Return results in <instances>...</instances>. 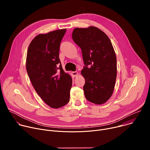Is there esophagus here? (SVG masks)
<instances>
[{"label":"esophagus","instance_id":"34e87169","mask_svg":"<svg viewBox=\"0 0 150 150\" xmlns=\"http://www.w3.org/2000/svg\"><path fill=\"white\" fill-rule=\"evenodd\" d=\"M72 76L74 77H76V76H77L78 75V73L77 72H76V71L72 72Z\"/></svg>","mask_w":150,"mask_h":150}]
</instances>
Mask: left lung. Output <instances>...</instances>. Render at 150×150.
Returning a JSON list of instances; mask_svg holds the SVG:
<instances>
[{
  "instance_id": "1",
  "label": "left lung",
  "mask_w": 150,
  "mask_h": 150,
  "mask_svg": "<svg viewBox=\"0 0 150 150\" xmlns=\"http://www.w3.org/2000/svg\"><path fill=\"white\" fill-rule=\"evenodd\" d=\"M72 37L82 51L85 97L93 103L102 104L112 96L117 76L116 56L111 41L93 26L75 28Z\"/></svg>"
}]
</instances>
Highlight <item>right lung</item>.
Returning <instances> with one entry per match:
<instances>
[{"instance_id":"obj_1","label":"right lung","mask_w":150,"mask_h":150,"mask_svg":"<svg viewBox=\"0 0 150 150\" xmlns=\"http://www.w3.org/2000/svg\"><path fill=\"white\" fill-rule=\"evenodd\" d=\"M62 29L37 35L27 50L26 69L35 91L50 108L58 109L69 101L71 76L63 70L59 59Z\"/></svg>"}]
</instances>
